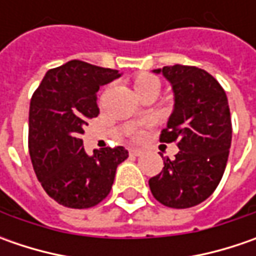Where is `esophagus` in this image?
Instances as JSON below:
<instances>
[{"mask_svg": "<svg viewBox=\"0 0 256 256\" xmlns=\"http://www.w3.org/2000/svg\"><path fill=\"white\" fill-rule=\"evenodd\" d=\"M130 154L134 155V156H141L144 154V151L142 150H138V148H131V150H130Z\"/></svg>", "mask_w": 256, "mask_h": 256, "instance_id": "1", "label": "esophagus"}]
</instances>
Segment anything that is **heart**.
I'll use <instances>...</instances> for the list:
<instances>
[{
    "mask_svg": "<svg viewBox=\"0 0 256 256\" xmlns=\"http://www.w3.org/2000/svg\"><path fill=\"white\" fill-rule=\"evenodd\" d=\"M134 86H135V91L140 92V91H145V90H150V88H154V86H158L160 88V82L158 80L152 76V75L142 74L138 75L134 81ZM134 136H140V131H135L134 132Z\"/></svg>",
    "mask_w": 256,
    "mask_h": 256,
    "instance_id": "1",
    "label": "heart"
}]
</instances>
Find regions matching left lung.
<instances>
[{"label":"left lung","instance_id":"obj_1","mask_svg":"<svg viewBox=\"0 0 256 256\" xmlns=\"http://www.w3.org/2000/svg\"><path fill=\"white\" fill-rule=\"evenodd\" d=\"M172 85L174 111L161 142H176L175 160L164 158V168L150 180L154 198L165 206L184 210L204 202L221 181L232 140L228 98L205 70L171 65L154 70Z\"/></svg>","mask_w":256,"mask_h":256}]
</instances>
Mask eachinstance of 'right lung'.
Wrapping results in <instances>:
<instances>
[{
    "label": "right lung",
    "mask_w": 256,
    "mask_h": 256,
    "mask_svg": "<svg viewBox=\"0 0 256 256\" xmlns=\"http://www.w3.org/2000/svg\"><path fill=\"white\" fill-rule=\"evenodd\" d=\"M116 70L72 60L50 70L30 104L28 150L44 191L66 208L98 205L112 188L116 166L128 158L124 146L85 152L86 121L100 114L96 92L118 78Z\"/></svg>",
    "instance_id": "1"
}]
</instances>
